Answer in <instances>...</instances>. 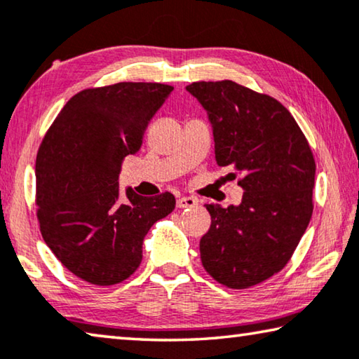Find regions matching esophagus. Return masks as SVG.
I'll return each instance as SVG.
<instances>
[{"label":"esophagus","mask_w":359,"mask_h":359,"mask_svg":"<svg viewBox=\"0 0 359 359\" xmlns=\"http://www.w3.org/2000/svg\"><path fill=\"white\" fill-rule=\"evenodd\" d=\"M195 204H198L196 198H191V196H182L177 200V208L180 209H185V208H193Z\"/></svg>","instance_id":"34e87169"}]
</instances>
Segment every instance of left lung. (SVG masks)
Here are the masks:
<instances>
[{
    "instance_id": "8db88e82",
    "label": "left lung",
    "mask_w": 359,
    "mask_h": 359,
    "mask_svg": "<svg viewBox=\"0 0 359 359\" xmlns=\"http://www.w3.org/2000/svg\"><path fill=\"white\" fill-rule=\"evenodd\" d=\"M187 90L208 111L215 161L235 170L244 190L240 206L206 204L203 266L226 287L255 286L286 266L310 224L315 158L294 116L270 95L230 79Z\"/></svg>"
}]
</instances>
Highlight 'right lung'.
<instances>
[{"instance_id": "obj_1", "label": "right lung", "mask_w": 359, "mask_h": 359, "mask_svg": "<svg viewBox=\"0 0 359 359\" xmlns=\"http://www.w3.org/2000/svg\"><path fill=\"white\" fill-rule=\"evenodd\" d=\"M172 86L116 83L73 95L36 155V217L43 240L67 270L113 286L142 262L151 225L175 208L172 193L119 196L124 156L137 153L150 119Z\"/></svg>"}]
</instances>
